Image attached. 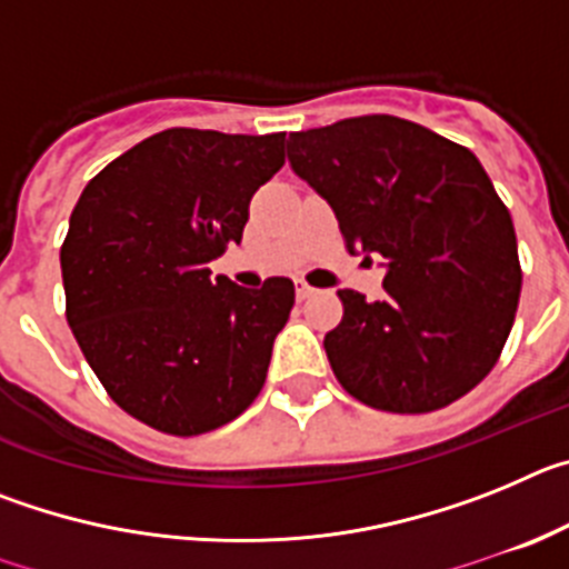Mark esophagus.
I'll list each match as a JSON object with an SVG mask.
<instances>
[{"mask_svg":"<svg viewBox=\"0 0 569 569\" xmlns=\"http://www.w3.org/2000/svg\"><path fill=\"white\" fill-rule=\"evenodd\" d=\"M316 293H319V290H316L313 284H308V281H296V299L299 301L310 299V296H316Z\"/></svg>","mask_w":569,"mask_h":569,"instance_id":"1","label":"esophagus"}]
</instances>
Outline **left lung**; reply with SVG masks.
<instances>
[{
    "mask_svg": "<svg viewBox=\"0 0 569 569\" xmlns=\"http://www.w3.org/2000/svg\"><path fill=\"white\" fill-rule=\"evenodd\" d=\"M290 168L333 208L350 253L385 259V299L339 290L325 336L347 393L387 413L461 399L499 361L521 293L510 210L461 144L399 116L288 139Z\"/></svg>",
    "mask_w": 569,
    "mask_h": 569,
    "instance_id": "1",
    "label": "left lung"
}]
</instances>
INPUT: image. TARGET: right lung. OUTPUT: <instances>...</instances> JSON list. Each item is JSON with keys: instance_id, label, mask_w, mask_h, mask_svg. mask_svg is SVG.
<instances>
[{"instance_id": "add662e5", "label": "right lung", "mask_w": 569, "mask_h": 569, "mask_svg": "<svg viewBox=\"0 0 569 569\" xmlns=\"http://www.w3.org/2000/svg\"><path fill=\"white\" fill-rule=\"evenodd\" d=\"M281 164L284 133L170 128L93 176L70 213L68 325L110 399L153 430L208 433L264 385L293 281L250 290L208 264Z\"/></svg>"}]
</instances>
